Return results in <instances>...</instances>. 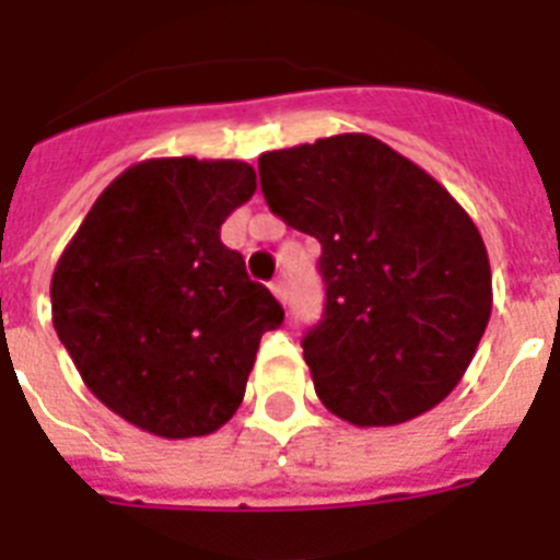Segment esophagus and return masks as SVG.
<instances>
[{"label": "esophagus", "instance_id": "esophagus-1", "mask_svg": "<svg viewBox=\"0 0 560 560\" xmlns=\"http://www.w3.org/2000/svg\"><path fill=\"white\" fill-rule=\"evenodd\" d=\"M270 290H272V295H276V299H279L281 304H288V284H284V281L276 279L270 284Z\"/></svg>", "mask_w": 560, "mask_h": 560}]
</instances>
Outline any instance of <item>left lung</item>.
Listing matches in <instances>:
<instances>
[{
	"label": "left lung",
	"instance_id": "8db88e82",
	"mask_svg": "<svg viewBox=\"0 0 560 560\" xmlns=\"http://www.w3.org/2000/svg\"><path fill=\"white\" fill-rule=\"evenodd\" d=\"M267 207L322 244V322L302 339L327 411L399 425L443 402L492 316V270L469 212L371 135L258 158Z\"/></svg>",
	"mask_w": 560,
	"mask_h": 560
}]
</instances>
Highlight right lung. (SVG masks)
Masks as SVG:
<instances>
[{
	"label": "right lung",
	"instance_id": "right-lung-1",
	"mask_svg": "<svg viewBox=\"0 0 560 560\" xmlns=\"http://www.w3.org/2000/svg\"><path fill=\"white\" fill-rule=\"evenodd\" d=\"M256 192L241 161L152 158L103 189L51 276L59 342L106 408L154 438L238 411L261 336L284 322L221 224Z\"/></svg>",
	"mask_w": 560,
	"mask_h": 560
}]
</instances>
